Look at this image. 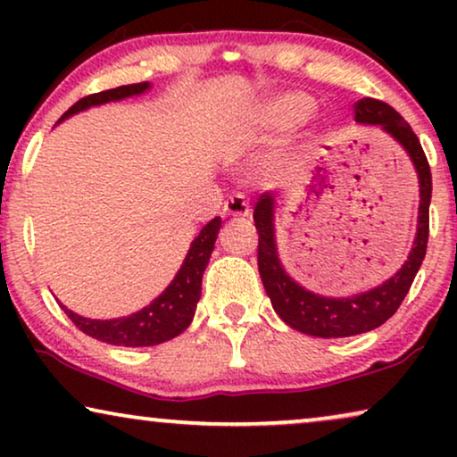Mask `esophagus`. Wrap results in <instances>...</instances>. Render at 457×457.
Instances as JSON below:
<instances>
[{
    "mask_svg": "<svg viewBox=\"0 0 457 457\" xmlns=\"http://www.w3.org/2000/svg\"><path fill=\"white\" fill-rule=\"evenodd\" d=\"M222 214H224V218H243V216H247L249 214L247 197L241 195V193H235V195H230L227 199V204H224Z\"/></svg>",
    "mask_w": 457,
    "mask_h": 457,
    "instance_id": "obj_1",
    "label": "esophagus"
}]
</instances>
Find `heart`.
<instances>
[{
    "instance_id": "b5f03b06",
    "label": "heart",
    "mask_w": 457,
    "mask_h": 457,
    "mask_svg": "<svg viewBox=\"0 0 457 457\" xmlns=\"http://www.w3.org/2000/svg\"><path fill=\"white\" fill-rule=\"evenodd\" d=\"M314 112V102L303 93H283L272 97L262 108L258 122L262 130L270 135H285L308 120Z\"/></svg>"
}]
</instances>
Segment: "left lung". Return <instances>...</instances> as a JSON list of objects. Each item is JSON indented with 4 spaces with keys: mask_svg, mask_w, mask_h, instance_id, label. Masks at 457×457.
<instances>
[{
    "mask_svg": "<svg viewBox=\"0 0 457 457\" xmlns=\"http://www.w3.org/2000/svg\"><path fill=\"white\" fill-rule=\"evenodd\" d=\"M355 120L364 124H378L389 133L393 139L402 143L405 152L414 162L418 180H420V208H418V233L414 247L395 277L386 283L378 285L377 289L360 293L353 297H322L316 293L305 291L295 280L287 277L277 255V243H274V224L272 210L274 197L270 193L260 195L255 202L253 220L258 228V268L262 283L270 297L272 308L291 328L302 330L312 337H324V339H337V337H353L368 330L378 328L380 324L389 320L395 314L403 297L408 295L416 272L420 270L424 255H427L428 243V205L430 193H433V177L424 149L414 130L403 116L391 108L389 104L378 99L364 97L355 102Z\"/></svg>",
    "mask_w": 457,
    "mask_h": 457,
    "instance_id": "8db88e82",
    "label": "left lung"
}]
</instances>
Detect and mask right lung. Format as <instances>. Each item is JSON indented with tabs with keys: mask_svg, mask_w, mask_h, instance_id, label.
<instances>
[{
	"mask_svg": "<svg viewBox=\"0 0 457 457\" xmlns=\"http://www.w3.org/2000/svg\"><path fill=\"white\" fill-rule=\"evenodd\" d=\"M145 89H149V83L122 85L116 87V89L91 93V96L79 99L72 108H68L60 120L77 114L80 110L91 108V105L116 102V99L137 96V93H143ZM218 230H220V218L216 216L199 230L195 241L191 243V249L187 253L183 266H180L172 283L168 285V289L158 299H154L147 308L137 312V314L114 318V320H91V318H83L66 310L64 305L62 308H64L68 318H71L79 330H83L85 335L93 337V339L110 343V345L147 347L172 339V337L180 335L189 327L193 314H195L197 302L202 297V277L210 262V255L214 252Z\"/></svg>",
	"mask_w": 457,
	"mask_h": 457,
	"instance_id": "add662e5",
	"label": "right lung"
}]
</instances>
